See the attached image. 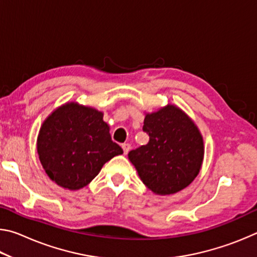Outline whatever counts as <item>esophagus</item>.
Masks as SVG:
<instances>
[{
	"label": "esophagus",
	"mask_w": 257,
	"mask_h": 257,
	"mask_svg": "<svg viewBox=\"0 0 257 257\" xmlns=\"http://www.w3.org/2000/svg\"><path fill=\"white\" fill-rule=\"evenodd\" d=\"M122 150H123V153L124 154H128V152L130 150V144H128V143H124V144H122Z\"/></svg>",
	"instance_id": "34e87169"
}]
</instances>
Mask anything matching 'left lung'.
Returning a JSON list of instances; mask_svg holds the SVG:
<instances>
[{
  "mask_svg": "<svg viewBox=\"0 0 257 257\" xmlns=\"http://www.w3.org/2000/svg\"><path fill=\"white\" fill-rule=\"evenodd\" d=\"M143 130L149 143L128 154L142 181L159 195L184 189L198 175L204 156L196 125L180 108L168 105L147 114Z\"/></svg>",
  "mask_w": 257,
  "mask_h": 257,
  "instance_id": "obj_1",
  "label": "left lung"
}]
</instances>
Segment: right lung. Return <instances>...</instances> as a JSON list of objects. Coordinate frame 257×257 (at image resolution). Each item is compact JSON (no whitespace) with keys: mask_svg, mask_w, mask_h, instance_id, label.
<instances>
[{"mask_svg":"<svg viewBox=\"0 0 257 257\" xmlns=\"http://www.w3.org/2000/svg\"><path fill=\"white\" fill-rule=\"evenodd\" d=\"M37 152L47 176L70 190L89 184L104 163L123 153L111 139L103 113L75 103L59 107L44 121Z\"/></svg>","mask_w":257,"mask_h":257,"instance_id":"right-lung-1","label":"right lung"}]
</instances>
